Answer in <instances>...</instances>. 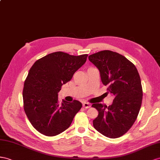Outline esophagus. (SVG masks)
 Listing matches in <instances>:
<instances>
[{"instance_id":"esophagus-1","label":"esophagus","mask_w":160,"mask_h":160,"mask_svg":"<svg viewBox=\"0 0 160 160\" xmlns=\"http://www.w3.org/2000/svg\"><path fill=\"white\" fill-rule=\"evenodd\" d=\"M82 105H83V107H84V108H86V109H88V108H91V104L88 103H87V102H84Z\"/></svg>"}]
</instances>
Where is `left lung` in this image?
Instances as JSON below:
<instances>
[{"mask_svg":"<svg viewBox=\"0 0 160 160\" xmlns=\"http://www.w3.org/2000/svg\"><path fill=\"white\" fill-rule=\"evenodd\" d=\"M88 59L99 69L101 79L108 86V94L113 96L112 105L93 103L99 112L93 120L98 132L109 138L122 136L136 120L142 99L140 76L137 68L124 56L105 50L88 56Z\"/></svg>","mask_w":160,"mask_h":160,"instance_id":"8db88e82","label":"left lung"}]
</instances>
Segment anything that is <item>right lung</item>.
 Segmentation results:
<instances>
[{"instance_id": "right-lung-1", "label": "right lung", "mask_w": 160, "mask_h": 160, "mask_svg": "<svg viewBox=\"0 0 160 160\" xmlns=\"http://www.w3.org/2000/svg\"><path fill=\"white\" fill-rule=\"evenodd\" d=\"M87 57L55 52L37 60L30 68L24 82L23 108L32 125L41 134L52 137L63 132L80 111L82 105L77 100L59 103L58 92Z\"/></svg>"}]
</instances>
